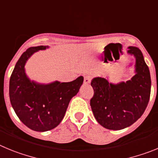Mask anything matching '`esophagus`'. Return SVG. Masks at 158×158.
<instances>
[{
    "label": "esophagus",
    "mask_w": 158,
    "mask_h": 158,
    "mask_svg": "<svg viewBox=\"0 0 158 158\" xmlns=\"http://www.w3.org/2000/svg\"><path fill=\"white\" fill-rule=\"evenodd\" d=\"M91 79H92V76H86L84 77V83H86V84H88V83H89V82H90Z\"/></svg>",
    "instance_id": "obj_1"
}]
</instances>
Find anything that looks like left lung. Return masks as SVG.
I'll return each instance as SVG.
<instances>
[{"instance_id":"1","label":"left lung","mask_w":158,"mask_h":158,"mask_svg":"<svg viewBox=\"0 0 158 158\" xmlns=\"http://www.w3.org/2000/svg\"><path fill=\"white\" fill-rule=\"evenodd\" d=\"M127 52L136 59V74L131 80L119 84L109 83L107 79H92L94 89L90 106L97 121L109 130H121L137 121L146 110L150 97V70L141 50L128 47Z\"/></svg>"}]
</instances>
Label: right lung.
<instances>
[{"mask_svg": "<svg viewBox=\"0 0 158 158\" xmlns=\"http://www.w3.org/2000/svg\"><path fill=\"white\" fill-rule=\"evenodd\" d=\"M48 46L31 47L21 55L9 81V98L15 113L23 123L36 131H46L56 127L64 116L72 97L83 82L79 76L69 82L56 81L50 84L31 82L24 66L34 52Z\"/></svg>", "mask_w": 158, "mask_h": 158, "instance_id": "add662e5", "label": "right lung"}]
</instances>
